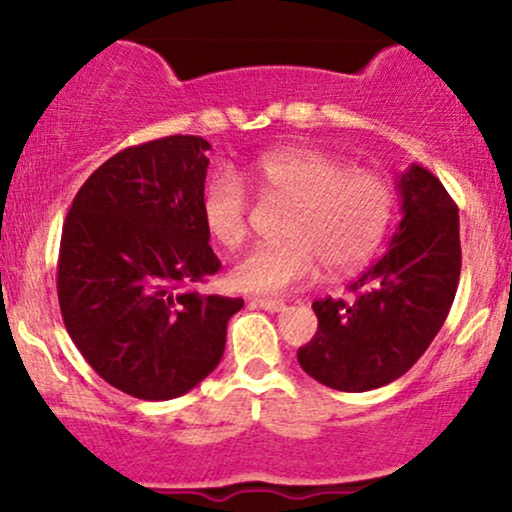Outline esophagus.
<instances>
[{
	"label": "esophagus",
	"mask_w": 512,
	"mask_h": 512,
	"mask_svg": "<svg viewBox=\"0 0 512 512\" xmlns=\"http://www.w3.org/2000/svg\"><path fill=\"white\" fill-rule=\"evenodd\" d=\"M252 305H260V308L269 310V313H281L286 310V303L279 298H252Z\"/></svg>",
	"instance_id": "34e87169"
}]
</instances>
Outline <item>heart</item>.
I'll return each mask as SVG.
<instances>
[{"label": "heart", "instance_id": "1", "mask_svg": "<svg viewBox=\"0 0 512 512\" xmlns=\"http://www.w3.org/2000/svg\"><path fill=\"white\" fill-rule=\"evenodd\" d=\"M252 180L272 202L291 204L281 236L240 257L231 269L238 291L274 296L313 281L325 264L346 274L373 257L395 216V187L378 170L351 168L315 149H281L252 166ZM202 219L223 248L248 238L250 199L231 170H219L202 192Z\"/></svg>", "mask_w": 512, "mask_h": 512}]
</instances>
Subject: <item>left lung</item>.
<instances>
[{"mask_svg": "<svg viewBox=\"0 0 512 512\" xmlns=\"http://www.w3.org/2000/svg\"><path fill=\"white\" fill-rule=\"evenodd\" d=\"M402 221L390 248L349 291L354 301L313 303L317 332L298 363L342 392L383 387L424 356L443 327L460 281V216L436 175L411 166L399 178Z\"/></svg>", "mask_w": 512, "mask_h": 512, "instance_id": "left-lung-1", "label": "left lung"}]
</instances>
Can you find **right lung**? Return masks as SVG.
I'll return each instance as SVG.
<instances>
[{
	"mask_svg": "<svg viewBox=\"0 0 512 512\" xmlns=\"http://www.w3.org/2000/svg\"><path fill=\"white\" fill-rule=\"evenodd\" d=\"M207 151L192 134L127 146L88 175L62 228L64 327L105 383L137 399L202 383L243 308L197 289L221 267L202 219Z\"/></svg>",
	"mask_w": 512,
	"mask_h": 512,
	"instance_id": "obj_1",
	"label": "right lung"
}]
</instances>
